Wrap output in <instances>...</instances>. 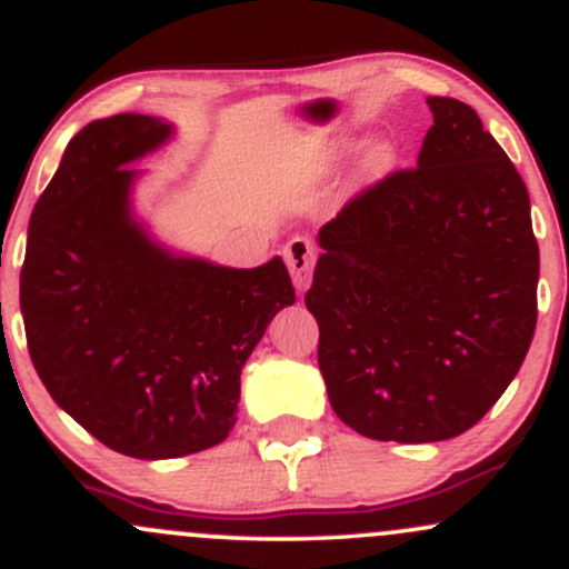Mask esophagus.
<instances>
[{
  "instance_id": "1",
  "label": "esophagus",
  "mask_w": 569,
  "mask_h": 569,
  "mask_svg": "<svg viewBox=\"0 0 569 569\" xmlns=\"http://www.w3.org/2000/svg\"><path fill=\"white\" fill-rule=\"evenodd\" d=\"M283 259L289 264L291 280L299 291H305L310 286V278H313L316 267V246L308 237H291L283 248Z\"/></svg>"
}]
</instances>
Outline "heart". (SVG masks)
I'll return each instance as SVG.
<instances>
[{"label":"heart","instance_id":"obj_1","mask_svg":"<svg viewBox=\"0 0 569 569\" xmlns=\"http://www.w3.org/2000/svg\"><path fill=\"white\" fill-rule=\"evenodd\" d=\"M365 159L370 167H386L391 164V159H395V148H391L389 142H372Z\"/></svg>","mask_w":569,"mask_h":569}]
</instances>
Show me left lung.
I'll use <instances>...</instances> for the list:
<instances>
[{
  "instance_id": "left-lung-1",
  "label": "left lung",
  "mask_w": 569,
  "mask_h": 569,
  "mask_svg": "<svg viewBox=\"0 0 569 569\" xmlns=\"http://www.w3.org/2000/svg\"><path fill=\"white\" fill-rule=\"evenodd\" d=\"M418 164L323 223L305 305L332 410L372 440H451L516 378L538 321L529 193L470 104L429 97Z\"/></svg>"
}]
</instances>
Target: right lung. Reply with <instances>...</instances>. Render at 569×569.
<instances>
[{
    "mask_svg": "<svg viewBox=\"0 0 569 569\" xmlns=\"http://www.w3.org/2000/svg\"><path fill=\"white\" fill-rule=\"evenodd\" d=\"M172 123L121 112L67 146L37 199L21 270L31 365L99 442L174 459L232 432L240 372L278 310L295 305L283 259L234 270L172 253L134 218L132 161Z\"/></svg>",
    "mask_w": 569,
    "mask_h": 569,
    "instance_id": "1",
    "label": "right lung"
}]
</instances>
